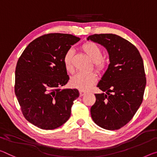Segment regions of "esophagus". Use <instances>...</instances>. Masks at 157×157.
Segmentation results:
<instances>
[{
    "mask_svg": "<svg viewBox=\"0 0 157 157\" xmlns=\"http://www.w3.org/2000/svg\"><path fill=\"white\" fill-rule=\"evenodd\" d=\"M85 94H86V91H82V90H79V96H84Z\"/></svg>",
    "mask_w": 157,
    "mask_h": 157,
    "instance_id": "1",
    "label": "esophagus"
}]
</instances>
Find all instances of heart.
<instances>
[{"label":"heart","mask_w":157,"mask_h":157,"mask_svg":"<svg viewBox=\"0 0 157 157\" xmlns=\"http://www.w3.org/2000/svg\"><path fill=\"white\" fill-rule=\"evenodd\" d=\"M82 49L86 55L94 62V66L97 71H102L105 68V62L103 60V52L101 47L96 43L87 42L82 46ZM74 52L70 49L64 54L63 62L66 70L68 72L73 71V59ZM97 81V77L94 73H79L71 78V85L74 88L82 91L89 90Z\"/></svg>","instance_id":"b5f03b06"}]
</instances>
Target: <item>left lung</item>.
Segmentation results:
<instances>
[{
    "mask_svg": "<svg viewBox=\"0 0 157 157\" xmlns=\"http://www.w3.org/2000/svg\"><path fill=\"white\" fill-rule=\"evenodd\" d=\"M87 40L105 47L110 61L97 84L106 94H95L91 118L101 128L117 130L133 118L143 102L146 85L143 59L133 44L117 35L94 34Z\"/></svg>",
    "mask_w": 157,
    "mask_h": 157,
    "instance_id": "left-lung-1",
    "label": "left lung"
}]
</instances>
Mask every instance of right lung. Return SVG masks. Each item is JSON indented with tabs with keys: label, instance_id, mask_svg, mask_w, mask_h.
<instances>
[{
	"label": "right lung",
	"instance_id": "obj_1",
	"mask_svg": "<svg viewBox=\"0 0 157 157\" xmlns=\"http://www.w3.org/2000/svg\"><path fill=\"white\" fill-rule=\"evenodd\" d=\"M80 40L71 34L49 33L35 39L17 61L14 91L27 121L51 130L66 122L76 89H63L69 77L63 59L71 45Z\"/></svg>",
	"mask_w": 157,
	"mask_h": 157
}]
</instances>
